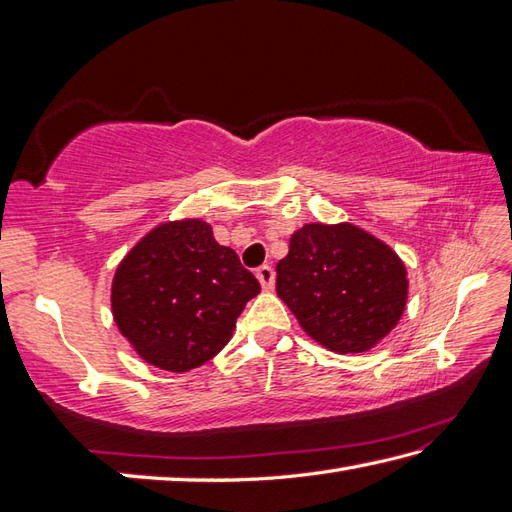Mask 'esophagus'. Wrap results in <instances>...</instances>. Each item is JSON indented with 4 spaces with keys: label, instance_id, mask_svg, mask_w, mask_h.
<instances>
[{
    "label": "esophagus",
    "instance_id": "obj_1",
    "mask_svg": "<svg viewBox=\"0 0 512 512\" xmlns=\"http://www.w3.org/2000/svg\"><path fill=\"white\" fill-rule=\"evenodd\" d=\"M255 277H257L259 284H262L264 290H273V286H275V270L273 268H270V266H259L255 270Z\"/></svg>",
    "mask_w": 512,
    "mask_h": 512
}]
</instances>
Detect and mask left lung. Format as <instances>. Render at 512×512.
<instances>
[{
  "mask_svg": "<svg viewBox=\"0 0 512 512\" xmlns=\"http://www.w3.org/2000/svg\"><path fill=\"white\" fill-rule=\"evenodd\" d=\"M407 268L385 242L350 222L306 224L277 264V295L310 339L339 354L367 352L407 306Z\"/></svg>",
  "mask_w": 512,
  "mask_h": 512,
  "instance_id": "obj_1",
  "label": "left lung"
}]
</instances>
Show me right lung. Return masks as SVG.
<instances>
[{"label": "right lung", "instance_id": "right-lung-1", "mask_svg": "<svg viewBox=\"0 0 512 512\" xmlns=\"http://www.w3.org/2000/svg\"><path fill=\"white\" fill-rule=\"evenodd\" d=\"M259 281L202 220L165 222L129 250L112 281L118 330L149 365L200 367L231 341Z\"/></svg>", "mask_w": 512, "mask_h": 512}]
</instances>
